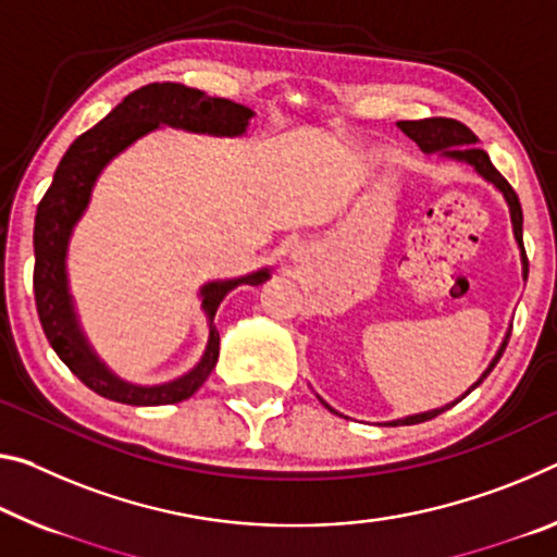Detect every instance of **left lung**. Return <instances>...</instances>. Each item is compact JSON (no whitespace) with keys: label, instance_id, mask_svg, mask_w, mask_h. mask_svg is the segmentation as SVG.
I'll list each match as a JSON object with an SVG mask.
<instances>
[{"label":"left lung","instance_id":"8db88e82","mask_svg":"<svg viewBox=\"0 0 557 557\" xmlns=\"http://www.w3.org/2000/svg\"><path fill=\"white\" fill-rule=\"evenodd\" d=\"M406 136H409L413 144H417L423 153H441L444 158H451V161L458 163H469L475 173L481 175L483 181H488L496 185V188L503 193V198L508 202V210H510V223H513V235H516V243L520 247V262H523V280H528V258H525V247H523V210H520V200L516 196V190L510 188V183L503 178V175L496 171V165L491 163L488 153L483 151L479 146V138H475L473 131L469 126H463L461 121H454V119H421V121H399L396 123ZM510 332L506 334V339H503L498 355L493 357V361L488 364V369L481 374L479 382H475L469 392L471 394L475 386H479L485 376L493 372V367L498 364V359L503 355V349H506ZM463 394V396H466ZM461 396V399H463ZM461 399H456L454 404H458ZM322 401V399H320ZM326 409L334 411L330 404L322 401ZM454 404H446L441 406V409H431V411H423V413H413V417H404V419H396L389 421L386 426H409V423H421V421H429L438 417V413H444L446 409H451ZM337 413V411H334Z\"/></svg>","mask_w":557,"mask_h":557}]
</instances>
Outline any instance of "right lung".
Here are the masks:
<instances>
[{"label": "right lung", "instance_id": "obj_1", "mask_svg": "<svg viewBox=\"0 0 557 557\" xmlns=\"http://www.w3.org/2000/svg\"><path fill=\"white\" fill-rule=\"evenodd\" d=\"M252 116L255 113L247 106L208 96L198 88L171 82L148 84L128 94L109 116L78 136L61 158L54 181L44 193L34 220V299H37L41 330L59 359L99 396L131 406H161L190 399L218 364L220 334L213 320L220 302L237 285H262L264 280H270V270L262 268L252 275L215 280L200 287L210 334L206 351L188 374L153 386L123 382L103 364L82 332L66 277L69 240L88 208L96 181L113 158L158 126L233 138L245 134Z\"/></svg>", "mask_w": 557, "mask_h": 557}]
</instances>
